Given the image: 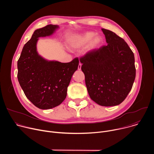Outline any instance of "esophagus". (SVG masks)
<instances>
[{"label":"esophagus","instance_id":"1","mask_svg":"<svg viewBox=\"0 0 154 154\" xmlns=\"http://www.w3.org/2000/svg\"><path fill=\"white\" fill-rule=\"evenodd\" d=\"M81 68H82V64L80 63V64H79V66H78V69H79V70H80V69H81Z\"/></svg>","mask_w":154,"mask_h":154}]
</instances>
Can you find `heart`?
<instances>
[{"instance_id":"obj_1","label":"heart","mask_w":154,"mask_h":154,"mask_svg":"<svg viewBox=\"0 0 154 154\" xmlns=\"http://www.w3.org/2000/svg\"><path fill=\"white\" fill-rule=\"evenodd\" d=\"M103 40L100 35H96L93 32H86L71 36L68 40V47L71 50H78L88 44L85 52L91 53L100 47Z\"/></svg>"}]
</instances>
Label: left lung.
I'll return each instance as SVG.
<instances>
[{"label": "left lung", "mask_w": 154, "mask_h": 154, "mask_svg": "<svg viewBox=\"0 0 154 154\" xmlns=\"http://www.w3.org/2000/svg\"><path fill=\"white\" fill-rule=\"evenodd\" d=\"M107 45L87 54L80 61L91 99L104 106L122 103L132 88L135 57L127 42L114 32L102 29Z\"/></svg>", "instance_id": "1"}]
</instances>
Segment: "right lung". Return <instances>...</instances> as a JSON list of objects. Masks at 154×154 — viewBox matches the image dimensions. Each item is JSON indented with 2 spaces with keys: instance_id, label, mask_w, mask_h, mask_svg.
Listing matches in <instances>:
<instances>
[{
  "instance_id": "1",
  "label": "right lung",
  "mask_w": 154,
  "mask_h": 154,
  "mask_svg": "<svg viewBox=\"0 0 154 154\" xmlns=\"http://www.w3.org/2000/svg\"><path fill=\"white\" fill-rule=\"evenodd\" d=\"M58 29V25L50 24L36 29L17 61V79L22 89L27 98L42 109L54 108L63 102L79 66L77 58L69 63H61L48 60L38 54L39 38L52 36Z\"/></svg>"
}]
</instances>
